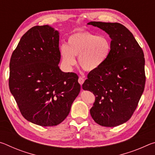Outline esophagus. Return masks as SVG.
Masks as SVG:
<instances>
[{"label": "esophagus", "instance_id": "esophagus-1", "mask_svg": "<svg viewBox=\"0 0 155 155\" xmlns=\"http://www.w3.org/2000/svg\"><path fill=\"white\" fill-rule=\"evenodd\" d=\"M78 83H79L81 85H83V83H84V81H85V79H84V78H83V77H80L79 78H78Z\"/></svg>", "mask_w": 155, "mask_h": 155}]
</instances>
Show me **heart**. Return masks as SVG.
I'll return each instance as SVG.
<instances>
[{"label":"heart","mask_w":155,"mask_h":155,"mask_svg":"<svg viewBox=\"0 0 155 155\" xmlns=\"http://www.w3.org/2000/svg\"><path fill=\"white\" fill-rule=\"evenodd\" d=\"M111 50L108 38L98 36L88 31H77L68 39V44L61 46L63 62L70 68L76 63L74 55L78 54V63L85 71H93L107 61Z\"/></svg>","instance_id":"obj_1"}]
</instances>
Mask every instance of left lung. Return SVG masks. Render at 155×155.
<instances>
[{
  "mask_svg": "<svg viewBox=\"0 0 155 155\" xmlns=\"http://www.w3.org/2000/svg\"><path fill=\"white\" fill-rule=\"evenodd\" d=\"M88 25L109 34L111 50L104 64L89 72L82 87L96 96L90 109L94 121L103 127H116L130 118L143 92V52L132 33L120 23L90 22Z\"/></svg>",
  "mask_w": 155,
  "mask_h": 155,
  "instance_id": "8db88e82",
  "label": "left lung"
}]
</instances>
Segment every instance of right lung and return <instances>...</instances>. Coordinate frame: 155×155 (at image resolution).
I'll return each mask as SVG.
<instances>
[{"instance_id": "1", "label": "right lung", "mask_w": 155, "mask_h": 155, "mask_svg": "<svg viewBox=\"0 0 155 155\" xmlns=\"http://www.w3.org/2000/svg\"><path fill=\"white\" fill-rule=\"evenodd\" d=\"M59 38L48 25L33 27L21 38L10 59V91L22 116L41 127L64 121L81 90L78 75L58 66Z\"/></svg>"}]
</instances>
